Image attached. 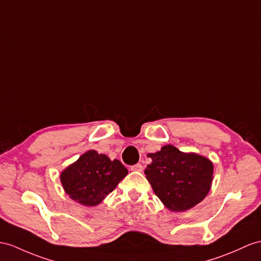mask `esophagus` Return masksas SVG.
<instances>
[{
    "label": "esophagus",
    "instance_id": "1",
    "mask_svg": "<svg viewBox=\"0 0 261 261\" xmlns=\"http://www.w3.org/2000/svg\"><path fill=\"white\" fill-rule=\"evenodd\" d=\"M143 165L142 164H136V165H134V166H132L130 167V170H133V171H143Z\"/></svg>",
    "mask_w": 261,
    "mask_h": 261
}]
</instances>
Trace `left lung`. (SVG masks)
<instances>
[{"label": "left lung", "instance_id": "1", "mask_svg": "<svg viewBox=\"0 0 261 261\" xmlns=\"http://www.w3.org/2000/svg\"><path fill=\"white\" fill-rule=\"evenodd\" d=\"M145 169L146 178L164 206L181 213L195 207L212 188L214 165L209 158L196 152H184L173 145H165Z\"/></svg>", "mask_w": 261, "mask_h": 261}]
</instances>
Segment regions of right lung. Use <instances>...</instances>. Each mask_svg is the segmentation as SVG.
I'll list each match as a JSON object with an SVG mask.
<instances>
[{"mask_svg": "<svg viewBox=\"0 0 261 261\" xmlns=\"http://www.w3.org/2000/svg\"><path fill=\"white\" fill-rule=\"evenodd\" d=\"M128 170L118 160L87 150L61 173V184L69 198L83 206H96L110 195Z\"/></svg>", "mask_w": 261, "mask_h": 261, "instance_id": "obj_1", "label": "right lung"}]
</instances>
